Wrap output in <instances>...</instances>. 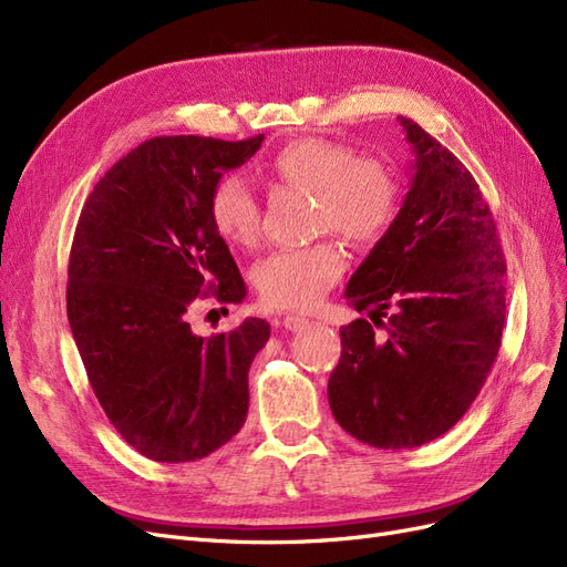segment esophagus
Wrapping results in <instances>:
<instances>
[{"instance_id": "esophagus-1", "label": "esophagus", "mask_w": 567, "mask_h": 567, "mask_svg": "<svg viewBox=\"0 0 567 567\" xmlns=\"http://www.w3.org/2000/svg\"><path fill=\"white\" fill-rule=\"evenodd\" d=\"M281 323H284V329H286V331H300V329H305V326L310 323V321H307L305 317L288 315V317H284V319H281Z\"/></svg>"}]
</instances>
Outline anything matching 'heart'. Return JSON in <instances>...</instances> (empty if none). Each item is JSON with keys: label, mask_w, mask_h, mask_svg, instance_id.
<instances>
[{"label": "heart", "mask_w": 567, "mask_h": 567, "mask_svg": "<svg viewBox=\"0 0 567 567\" xmlns=\"http://www.w3.org/2000/svg\"><path fill=\"white\" fill-rule=\"evenodd\" d=\"M267 175L317 198L312 229L338 231L359 248L379 244L400 213L402 186L392 165L375 156H354L346 144L302 136L288 142L267 163ZM215 231L227 244L252 248L260 238V203L236 173L221 175L208 198ZM348 255L333 236L277 250L255 267L252 281L271 310H310L342 277Z\"/></svg>", "instance_id": "obj_1"}]
</instances>
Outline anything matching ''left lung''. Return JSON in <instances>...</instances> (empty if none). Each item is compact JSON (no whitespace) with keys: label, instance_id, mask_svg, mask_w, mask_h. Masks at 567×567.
Wrapping results in <instances>:
<instances>
[{"label":"left lung","instance_id":"left-lung-1","mask_svg":"<svg viewBox=\"0 0 567 567\" xmlns=\"http://www.w3.org/2000/svg\"><path fill=\"white\" fill-rule=\"evenodd\" d=\"M398 120L414 177L346 288L371 321L342 326L329 379L342 431L379 450L421 447L456 425L487 381L506 319V260L477 182L414 120Z\"/></svg>","mask_w":567,"mask_h":567}]
</instances>
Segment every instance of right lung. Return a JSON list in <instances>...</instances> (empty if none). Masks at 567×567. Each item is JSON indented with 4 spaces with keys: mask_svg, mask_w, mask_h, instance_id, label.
Instances as JSON below:
<instances>
[{
    "mask_svg": "<svg viewBox=\"0 0 567 567\" xmlns=\"http://www.w3.org/2000/svg\"><path fill=\"white\" fill-rule=\"evenodd\" d=\"M262 140L153 136L96 182L80 213L68 321L101 409L146 458H203L246 421L248 371L269 323L246 319L200 338L186 315L205 296L246 298L208 198L221 173L244 165Z\"/></svg>",
    "mask_w": 567,
    "mask_h": 567,
    "instance_id": "1",
    "label": "right lung"
}]
</instances>
